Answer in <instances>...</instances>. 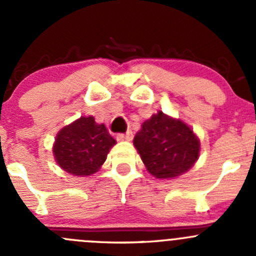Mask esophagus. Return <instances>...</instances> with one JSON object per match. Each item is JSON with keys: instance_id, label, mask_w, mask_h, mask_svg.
<instances>
[{"instance_id": "34e87169", "label": "esophagus", "mask_w": 256, "mask_h": 256, "mask_svg": "<svg viewBox=\"0 0 256 256\" xmlns=\"http://www.w3.org/2000/svg\"><path fill=\"white\" fill-rule=\"evenodd\" d=\"M118 141H131L132 140V132H131V131H128V132H126V134H118Z\"/></svg>"}]
</instances>
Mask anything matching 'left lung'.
<instances>
[{
    "instance_id": "obj_1",
    "label": "left lung",
    "mask_w": 256,
    "mask_h": 256,
    "mask_svg": "<svg viewBox=\"0 0 256 256\" xmlns=\"http://www.w3.org/2000/svg\"><path fill=\"white\" fill-rule=\"evenodd\" d=\"M134 144L147 171L162 180L178 177L192 168L200 150V140L187 124L162 112L144 121Z\"/></svg>"
}]
</instances>
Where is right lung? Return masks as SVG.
Returning a JSON list of instances; mask_svg holds the SVG:
<instances>
[{
	"instance_id": "add662e5",
	"label": "right lung",
	"mask_w": 256,
	"mask_h": 256,
	"mask_svg": "<svg viewBox=\"0 0 256 256\" xmlns=\"http://www.w3.org/2000/svg\"><path fill=\"white\" fill-rule=\"evenodd\" d=\"M115 144L104 124H96L92 116H82L58 132L54 158L68 174L90 176L99 171Z\"/></svg>"
}]
</instances>
